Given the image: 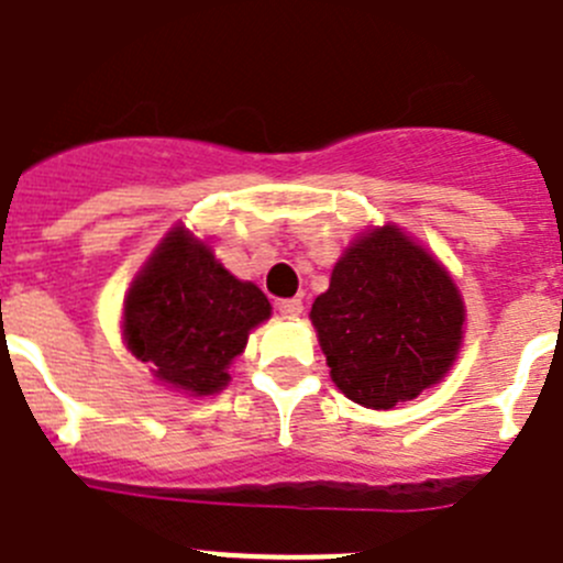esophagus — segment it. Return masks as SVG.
I'll use <instances>...</instances> for the list:
<instances>
[{
  "instance_id": "obj_1",
  "label": "esophagus",
  "mask_w": 563,
  "mask_h": 563,
  "mask_svg": "<svg viewBox=\"0 0 563 563\" xmlns=\"http://www.w3.org/2000/svg\"><path fill=\"white\" fill-rule=\"evenodd\" d=\"M276 309L282 312V316L296 318V316H301V312H303V301H301V298H282V301L276 303Z\"/></svg>"
}]
</instances>
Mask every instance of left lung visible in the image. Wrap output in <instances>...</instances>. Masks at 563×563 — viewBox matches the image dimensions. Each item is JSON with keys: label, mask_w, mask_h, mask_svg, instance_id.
Instances as JSON below:
<instances>
[{"label": "left lung", "mask_w": 563, "mask_h": 563, "mask_svg": "<svg viewBox=\"0 0 563 563\" xmlns=\"http://www.w3.org/2000/svg\"><path fill=\"white\" fill-rule=\"evenodd\" d=\"M309 318L334 385L357 405L390 410L450 371L466 312L450 273L385 225L340 256Z\"/></svg>", "instance_id": "left-lung-1"}]
</instances>
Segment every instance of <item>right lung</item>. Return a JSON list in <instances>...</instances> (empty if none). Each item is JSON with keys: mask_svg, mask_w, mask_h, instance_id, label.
Masks as SVG:
<instances>
[{"mask_svg": "<svg viewBox=\"0 0 563 563\" xmlns=\"http://www.w3.org/2000/svg\"><path fill=\"white\" fill-rule=\"evenodd\" d=\"M271 316L251 282L231 276L209 245L175 229L125 298V343L162 383L192 396L218 394L247 332Z\"/></svg>", "mask_w": 563, "mask_h": 563, "instance_id": "right-lung-1", "label": "right lung"}]
</instances>
